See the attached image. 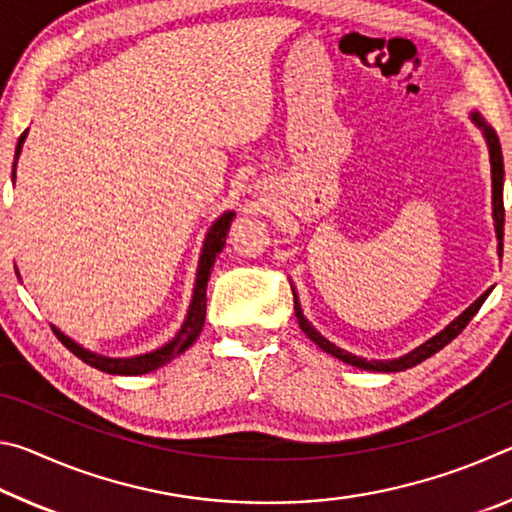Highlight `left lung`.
<instances>
[{
    "instance_id": "1",
    "label": "left lung",
    "mask_w": 512,
    "mask_h": 512,
    "mask_svg": "<svg viewBox=\"0 0 512 512\" xmlns=\"http://www.w3.org/2000/svg\"><path fill=\"white\" fill-rule=\"evenodd\" d=\"M470 119L472 124L479 128L483 133V140L488 144V153H490V173H492V219H495V232H497V253L501 257L504 253V155H501V144H499V137L495 133V128H492L488 121L481 117L479 110H472L470 112ZM293 287V284H291ZM293 291V309H296V318H298V325L302 332H305L311 341H314L320 350L332 354V357L341 359L343 363H348V366H354L359 370H370V372H400L406 368H413L422 363L424 359H429L436 354L438 350H443L447 343H452L458 334L463 332L465 325L470 323L474 318L476 311L481 309V305L485 302V298L490 296L492 287L481 293L479 298H476L470 307H467L461 316H456L452 323H449L445 329H440L436 336H431L424 343H420L418 348H413L409 354H402V357H395V359H363L357 357V354H352L348 350H341L339 345H334L332 341H327L323 334L318 332V329L309 323L302 314V307H300V300H298V291L296 287L291 289Z\"/></svg>"
}]
</instances>
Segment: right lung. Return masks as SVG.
Instances as JSON below:
<instances>
[{"label": "right lung", "mask_w": 512, "mask_h": 512, "mask_svg": "<svg viewBox=\"0 0 512 512\" xmlns=\"http://www.w3.org/2000/svg\"><path fill=\"white\" fill-rule=\"evenodd\" d=\"M27 133L29 128L20 135V140H17L15 146V158H13V185H15V167H17V160H20V153H22V146L24 140H27ZM235 212L228 210L223 212L219 219H216L210 230H207L205 241H203V248H201V257H198V268H196V280H194V291H192V300H189V309H187V316L183 320V325L176 334H173V339L167 341L164 345H160L158 350H151V352H144V354H135V357H106V354H99V352H92L88 348H83L81 343H76L74 339H69L65 332H60L56 325H51L54 329V334L58 336V341L65 345V348L76 354L81 361L88 363V366L97 368L101 372H108V375H146V372H153L158 370L164 363L173 361L176 357H180L185 350H189L194 345V341L198 339V334L203 332V325H205V307H207V280H210V271L216 262V255L221 253L223 246H225V237H228V230H230V223L235 219ZM17 277H20V271L15 268Z\"/></svg>", "instance_id": "1"}]
</instances>
